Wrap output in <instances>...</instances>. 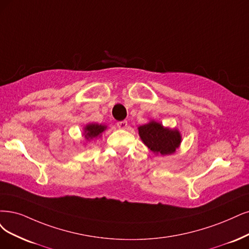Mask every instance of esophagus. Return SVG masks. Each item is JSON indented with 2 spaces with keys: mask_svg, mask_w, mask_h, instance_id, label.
<instances>
[{
  "mask_svg": "<svg viewBox=\"0 0 249 249\" xmlns=\"http://www.w3.org/2000/svg\"><path fill=\"white\" fill-rule=\"evenodd\" d=\"M117 126L120 129H126L127 128V121H120L117 123Z\"/></svg>",
  "mask_w": 249,
  "mask_h": 249,
  "instance_id": "1",
  "label": "esophagus"
}]
</instances>
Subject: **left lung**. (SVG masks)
<instances>
[{"instance_id": "obj_1", "label": "left lung", "mask_w": 249, "mask_h": 249, "mask_svg": "<svg viewBox=\"0 0 249 249\" xmlns=\"http://www.w3.org/2000/svg\"><path fill=\"white\" fill-rule=\"evenodd\" d=\"M137 129L142 142L155 155H171L176 153L181 143V134L178 129L165 127L155 120L141 125Z\"/></svg>"}]
</instances>
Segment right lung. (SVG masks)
Wrapping results in <instances>:
<instances>
[{
    "label": "right lung",
    "instance_id": "add662e5",
    "mask_svg": "<svg viewBox=\"0 0 249 249\" xmlns=\"http://www.w3.org/2000/svg\"><path fill=\"white\" fill-rule=\"evenodd\" d=\"M107 126L97 123H88L83 128V136L85 139V144L93 140H97L107 130Z\"/></svg>",
    "mask_w": 249,
    "mask_h": 249
}]
</instances>
